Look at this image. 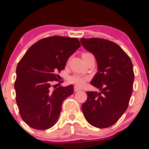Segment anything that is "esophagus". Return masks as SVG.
Segmentation results:
<instances>
[{
    "instance_id": "obj_1",
    "label": "esophagus",
    "mask_w": 149,
    "mask_h": 149,
    "mask_svg": "<svg viewBox=\"0 0 149 149\" xmlns=\"http://www.w3.org/2000/svg\"><path fill=\"white\" fill-rule=\"evenodd\" d=\"M81 88H79L77 86H74V91L77 92V91H81Z\"/></svg>"
}]
</instances>
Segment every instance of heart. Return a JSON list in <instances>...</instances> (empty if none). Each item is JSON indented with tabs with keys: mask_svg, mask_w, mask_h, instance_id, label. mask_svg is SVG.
<instances>
[{
	"mask_svg": "<svg viewBox=\"0 0 149 149\" xmlns=\"http://www.w3.org/2000/svg\"><path fill=\"white\" fill-rule=\"evenodd\" d=\"M87 54V53H85ZM89 79V76H85L81 74H75L72 76H70L68 79V82L70 84L75 85V86L81 87L84 86L88 80Z\"/></svg>",
	"mask_w": 149,
	"mask_h": 149,
	"instance_id": "heart-1",
	"label": "heart"
}]
</instances>
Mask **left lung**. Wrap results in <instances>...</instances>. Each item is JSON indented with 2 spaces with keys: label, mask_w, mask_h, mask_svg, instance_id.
Listing matches in <instances>:
<instances>
[{
  "label": "left lung",
  "mask_w": 149,
  "mask_h": 149,
  "mask_svg": "<svg viewBox=\"0 0 149 149\" xmlns=\"http://www.w3.org/2000/svg\"><path fill=\"white\" fill-rule=\"evenodd\" d=\"M80 41L97 59L98 72L91 84L100 91L86 92L83 114L94 127H109L118 122L129 105L135 78L132 62L119 45L109 40L81 38Z\"/></svg>",
  "instance_id": "obj_1"
}]
</instances>
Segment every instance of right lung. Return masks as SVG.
<instances>
[{"mask_svg": "<svg viewBox=\"0 0 149 149\" xmlns=\"http://www.w3.org/2000/svg\"><path fill=\"white\" fill-rule=\"evenodd\" d=\"M80 47L77 38L46 37L30 47L19 60L14 83L16 100L20 116L29 127L45 130L56 122L74 86L52 88L56 85L52 84L58 81L57 72L64 69L68 59Z\"/></svg>", "mask_w": 149, "mask_h": 149, "instance_id": "obj_1", "label": "right lung"}]
</instances>
